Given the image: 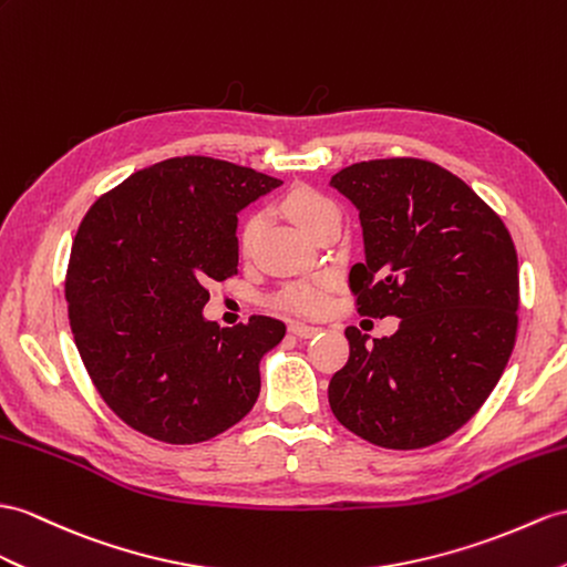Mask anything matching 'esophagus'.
<instances>
[{
  "mask_svg": "<svg viewBox=\"0 0 567 567\" xmlns=\"http://www.w3.org/2000/svg\"><path fill=\"white\" fill-rule=\"evenodd\" d=\"M288 331H291V334L298 337V339H310V337L317 334V331H320V327L302 324V322H291V324H288Z\"/></svg>",
  "mask_w": 567,
  "mask_h": 567,
  "instance_id": "1",
  "label": "esophagus"
}]
</instances>
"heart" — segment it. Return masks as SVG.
Wrapping results in <instances>:
<instances>
[{"mask_svg": "<svg viewBox=\"0 0 567 567\" xmlns=\"http://www.w3.org/2000/svg\"><path fill=\"white\" fill-rule=\"evenodd\" d=\"M281 209L291 216L302 230H308L310 236L324 224L329 216L339 214L337 204L312 187H293L291 192H286V197L281 199ZM259 230H261V214L257 212L247 214L238 230V245L243 252L252 250L259 238ZM329 288H331L329 276H308V279L288 281L281 291L274 296V306L293 315L317 317L322 315L329 306Z\"/></svg>", "mask_w": 567, "mask_h": 567, "instance_id": "1", "label": "heart"}]
</instances>
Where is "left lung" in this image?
<instances>
[{"instance_id":"obj_1","label":"left lung","mask_w":567,"mask_h":567,"mask_svg":"<svg viewBox=\"0 0 567 567\" xmlns=\"http://www.w3.org/2000/svg\"><path fill=\"white\" fill-rule=\"evenodd\" d=\"M363 226L351 267L355 308L399 317L392 337L347 327L349 361L329 406L358 437L388 450L435 445L498 384L517 337L515 243L464 179L423 158L353 163L331 177Z\"/></svg>"}]
</instances>
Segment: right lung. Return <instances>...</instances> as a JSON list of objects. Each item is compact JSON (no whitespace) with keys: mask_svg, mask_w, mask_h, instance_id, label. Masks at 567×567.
<instances>
[{"mask_svg":"<svg viewBox=\"0 0 567 567\" xmlns=\"http://www.w3.org/2000/svg\"><path fill=\"white\" fill-rule=\"evenodd\" d=\"M281 179L209 156L130 175L86 212L64 298L81 361L103 402L134 431L195 445L245 419L259 361L286 324L204 320L209 281L238 274V212Z\"/></svg>","mask_w":567,"mask_h":567,"instance_id":"1","label":"right lung"}]
</instances>
